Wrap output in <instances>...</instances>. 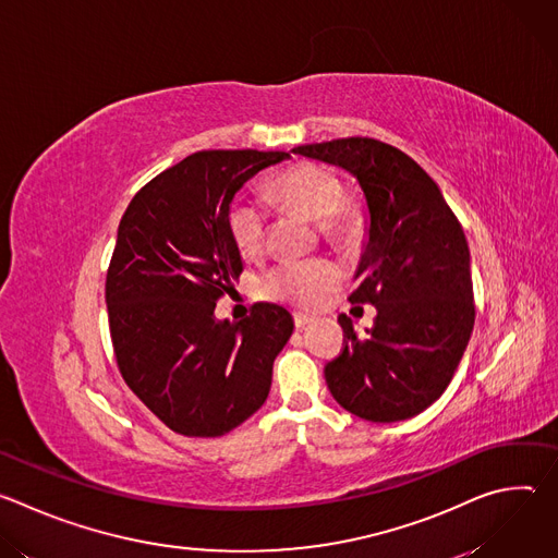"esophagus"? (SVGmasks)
Returning <instances> with one entry per match:
<instances>
[{"instance_id": "34e87169", "label": "esophagus", "mask_w": 558, "mask_h": 558, "mask_svg": "<svg viewBox=\"0 0 558 558\" xmlns=\"http://www.w3.org/2000/svg\"><path fill=\"white\" fill-rule=\"evenodd\" d=\"M293 320H295V327H298V329H302V327H306L308 323H313V320H315V315L304 313V311H295V313H293Z\"/></svg>"}]
</instances>
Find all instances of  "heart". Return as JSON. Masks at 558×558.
Returning a JSON list of instances; mask_svg holds the SVG:
<instances>
[{"label":"heart","mask_w":558,"mask_h":558,"mask_svg":"<svg viewBox=\"0 0 558 558\" xmlns=\"http://www.w3.org/2000/svg\"><path fill=\"white\" fill-rule=\"evenodd\" d=\"M274 201L289 205L317 220L333 238H351L362 225L360 207L344 198L340 174L317 161H295L267 181ZM227 229L233 245L243 256H256L265 241L267 209L258 201L233 198L227 209ZM340 267L327 258H302L278 265L265 280L269 293L302 306L320 304L340 282Z\"/></svg>","instance_id":"1"}]
</instances>
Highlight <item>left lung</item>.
<instances>
[{
    "mask_svg": "<svg viewBox=\"0 0 558 558\" xmlns=\"http://www.w3.org/2000/svg\"><path fill=\"white\" fill-rule=\"evenodd\" d=\"M349 172L366 203L351 302H371L366 333L338 317L347 344L325 368L336 402L390 424L426 411L452 379L474 327L470 250L437 183L409 154L368 136L293 147Z\"/></svg>",
    "mask_w": 558,
    "mask_h": 558,
    "instance_id": "left-lung-1",
    "label": "left lung"
}]
</instances>
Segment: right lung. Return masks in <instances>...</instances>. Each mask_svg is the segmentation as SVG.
Masks as SVG:
<instances>
[{"mask_svg": "<svg viewBox=\"0 0 558 558\" xmlns=\"http://www.w3.org/2000/svg\"><path fill=\"white\" fill-rule=\"evenodd\" d=\"M289 151L205 149L151 179L128 205L106 280L125 384L174 433L220 437L267 400L274 360L293 333L284 306L218 320L216 300L243 271L227 209Z\"/></svg>", "mask_w": 558, "mask_h": 558, "instance_id": "add662e5", "label": "right lung"}]
</instances>
